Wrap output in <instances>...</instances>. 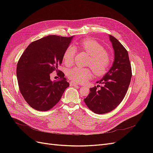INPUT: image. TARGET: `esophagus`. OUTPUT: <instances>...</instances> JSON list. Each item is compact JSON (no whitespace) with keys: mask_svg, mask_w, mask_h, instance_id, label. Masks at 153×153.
I'll list each match as a JSON object with an SVG mask.
<instances>
[{"mask_svg":"<svg viewBox=\"0 0 153 153\" xmlns=\"http://www.w3.org/2000/svg\"><path fill=\"white\" fill-rule=\"evenodd\" d=\"M78 84H76V83H75V82H73V81H71V82H70V86H76V85H77Z\"/></svg>","mask_w":153,"mask_h":153,"instance_id":"obj_1","label":"esophagus"}]
</instances>
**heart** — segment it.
Returning <instances> with one entry per match:
<instances>
[{
  "label": "heart",
  "mask_w": 153,
  "mask_h": 153,
  "mask_svg": "<svg viewBox=\"0 0 153 153\" xmlns=\"http://www.w3.org/2000/svg\"><path fill=\"white\" fill-rule=\"evenodd\" d=\"M79 47L90 56L88 66H91L96 75H101L108 69L110 62L109 55L105 52L103 46L97 41L86 39L79 43ZM76 49L73 46L69 47L64 53V61L67 65H71L74 62ZM89 69L75 67L67 71V76L76 83H84L91 77Z\"/></svg>",
  "instance_id": "obj_1"
}]
</instances>
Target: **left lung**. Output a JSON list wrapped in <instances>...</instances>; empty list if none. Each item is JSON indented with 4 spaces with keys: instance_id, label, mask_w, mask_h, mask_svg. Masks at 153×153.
I'll use <instances>...</instances> for the list:
<instances>
[{
    "instance_id": "left-lung-1",
    "label": "left lung",
    "mask_w": 153,
    "mask_h": 153,
    "mask_svg": "<svg viewBox=\"0 0 153 153\" xmlns=\"http://www.w3.org/2000/svg\"><path fill=\"white\" fill-rule=\"evenodd\" d=\"M109 39L114 51L112 66L101 80L96 82L102 85L90 88L89 94L84 99L88 108L97 114L108 113L121 103L132 75L127 50L114 36L109 35ZM98 86L100 89L97 90Z\"/></svg>"
}]
</instances>
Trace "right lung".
<instances>
[{"mask_svg":"<svg viewBox=\"0 0 153 153\" xmlns=\"http://www.w3.org/2000/svg\"><path fill=\"white\" fill-rule=\"evenodd\" d=\"M73 36L50 35L31 43L17 64L16 76L21 94L32 108L48 111L61 100L69 82L58 70L64 53ZM56 71L61 80L52 82L50 74Z\"/></svg>","mask_w":153,"mask_h":153,"instance_id":"add662e5","label":"right lung"}]
</instances>
